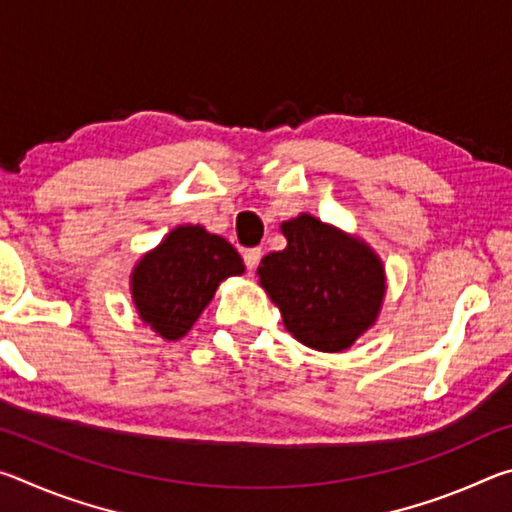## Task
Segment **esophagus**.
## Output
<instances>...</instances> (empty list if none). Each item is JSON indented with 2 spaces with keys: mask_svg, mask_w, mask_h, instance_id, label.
I'll use <instances>...</instances> for the list:
<instances>
[{
  "mask_svg": "<svg viewBox=\"0 0 512 512\" xmlns=\"http://www.w3.org/2000/svg\"><path fill=\"white\" fill-rule=\"evenodd\" d=\"M259 259H262V250H259V248H246L244 250V264H246L248 271H255Z\"/></svg>",
  "mask_w": 512,
  "mask_h": 512,
  "instance_id": "34e87169",
  "label": "esophagus"
}]
</instances>
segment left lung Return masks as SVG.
Here are the masks:
<instances>
[{
	"label": "left lung",
	"instance_id": "1",
	"mask_svg": "<svg viewBox=\"0 0 512 512\" xmlns=\"http://www.w3.org/2000/svg\"><path fill=\"white\" fill-rule=\"evenodd\" d=\"M287 248L259 264V284L282 311L284 327L320 352H341L375 323L384 268L361 241L309 214L282 223Z\"/></svg>",
	"mask_w": 512,
	"mask_h": 512
}]
</instances>
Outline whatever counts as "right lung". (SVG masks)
Returning a JSON list of instances; mask_svg holds the SVG:
<instances>
[{"instance_id": "add662e5", "label": "right lung", "mask_w": 512, "mask_h": 512, "mask_svg": "<svg viewBox=\"0 0 512 512\" xmlns=\"http://www.w3.org/2000/svg\"><path fill=\"white\" fill-rule=\"evenodd\" d=\"M244 273L235 248L201 225H180L133 273V300L162 339H180L212 300L219 282Z\"/></svg>"}]
</instances>
